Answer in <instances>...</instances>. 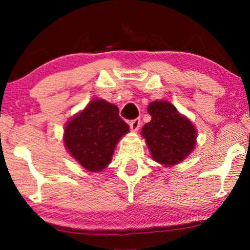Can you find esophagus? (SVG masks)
<instances>
[{
    "instance_id": "1",
    "label": "esophagus",
    "mask_w": 250,
    "mask_h": 250,
    "mask_svg": "<svg viewBox=\"0 0 250 250\" xmlns=\"http://www.w3.org/2000/svg\"><path fill=\"white\" fill-rule=\"evenodd\" d=\"M140 124H142V122H140L139 118H136V119L131 120V122H130V127H131L132 132H137L138 130H139Z\"/></svg>"
}]
</instances>
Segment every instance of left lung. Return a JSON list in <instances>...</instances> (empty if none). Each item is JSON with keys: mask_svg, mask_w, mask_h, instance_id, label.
<instances>
[{"mask_svg": "<svg viewBox=\"0 0 250 250\" xmlns=\"http://www.w3.org/2000/svg\"><path fill=\"white\" fill-rule=\"evenodd\" d=\"M147 111L152 119L144 125L142 136L153 160L165 166L181 163L195 147L194 125L169 102H152Z\"/></svg>", "mask_w": 250, "mask_h": 250, "instance_id": "1", "label": "left lung"}]
</instances>
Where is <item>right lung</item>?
<instances>
[{
  "instance_id": "1",
  "label": "right lung",
  "mask_w": 250,
  "mask_h": 250,
  "mask_svg": "<svg viewBox=\"0 0 250 250\" xmlns=\"http://www.w3.org/2000/svg\"><path fill=\"white\" fill-rule=\"evenodd\" d=\"M128 130L116 105L95 99L67 122L64 144L79 165L89 172H99L111 163L117 143Z\"/></svg>"
}]
</instances>
